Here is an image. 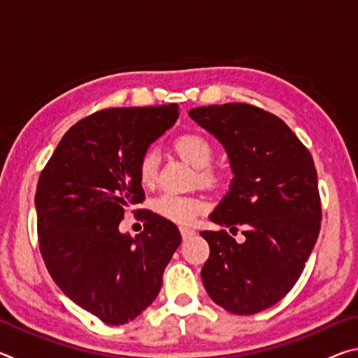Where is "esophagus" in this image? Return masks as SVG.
<instances>
[{
	"label": "esophagus",
	"mask_w": 358,
	"mask_h": 358,
	"mask_svg": "<svg viewBox=\"0 0 358 358\" xmlns=\"http://www.w3.org/2000/svg\"><path fill=\"white\" fill-rule=\"evenodd\" d=\"M180 234H181V237H183V240H189L191 237L196 235V230L189 229V227H180Z\"/></svg>",
	"instance_id": "1"
}]
</instances>
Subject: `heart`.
<instances>
[{"mask_svg": "<svg viewBox=\"0 0 358 358\" xmlns=\"http://www.w3.org/2000/svg\"><path fill=\"white\" fill-rule=\"evenodd\" d=\"M173 148L180 157L199 169L197 178L202 183H215L220 178L213 167H210V162L213 161L215 148L207 137L196 132H187L175 138ZM157 173V155L155 150H148L142 155L138 161V178L143 185H153ZM155 211L166 220L178 224H189L196 216L203 210V202L201 199L192 196H181V194L164 192L155 201Z\"/></svg>", "mask_w": 358, "mask_h": 358, "instance_id": "b5f03b06", "label": "heart"}]
</instances>
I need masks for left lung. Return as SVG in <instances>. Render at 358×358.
I'll return each mask as SVG.
<instances>
[{
    "mask_svg": "<svg viewBox=\"0 0 358 358\" xmlns=\"http://www.w3.org/2000/svg\"><path fill=\"white\" fill-rule=\"evenodd\" d=\"M189 117L226 148L234 178L208 217L237 232L203 230L210 257L202 281L234 314L273 306L299 280L316 245L322 210L313 156L276 115L241 102L196 107Z\"/></svg>",
    "mask_w": 358,
    "mask_h": 358,
    "instance_id": "obj_1",
    "label": "left lung"
}]
</instances>
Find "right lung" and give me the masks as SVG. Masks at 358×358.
I'll return each instance as SVG.
<instances>
[{"label":"right lung","instance_id":"obj_1","mask_svg":"<svg viewBox=\"0 0 358 358\" xmlns=\"http://www.w3.org/2000/svg\"><path fill=\"white\" fill-rule=\"evenodd\" d=\"M177 104L106 108L59 141L36 189L42 259L57 286L108 325L153 303L181 243L178 227L142 210L143 232H120L124 210L142 203L138 161L175 124Z\"/></svg>","mask_w":358,"mask_h":358}]
</instances>
